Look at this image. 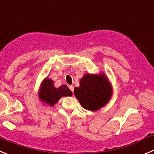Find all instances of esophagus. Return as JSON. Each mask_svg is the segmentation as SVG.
<instances>
[{
	"label": "esophagus",
	"mask_w": 154,
	"mask_h": 154,
	"mask_svg": "<svg viewBox=\"0 0 154 154\" xmlns=\"http://www.w3.org/2000/svg\"><path fill=\"white\" fill-rule=\"evenodd\" d=\"M69 88H70V90H71V91L73 92V91H74V86H73V85H70Z\"/></svg>",
	"instance_id": "1"
}]
</instances>
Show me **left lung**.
<instances>
[{"mask_svg":"<svg viewBox=\"0 0 154 154\" xmlns=\"http://www.w3.org/2000/svg\"><path fill=\"white\" fill-rule=\"evenodd\" d=\"M79 84V86L74 88V94L85 109L91 111L100 110L112 97V85L105 73H86L80 79Z\"/></svg>","mask_w":154,"mask_h":154,"instance_id":"left-lung-1","label":"left lung"}]
</instances>
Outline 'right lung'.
<instances>
[{"instance_id": "1", "label": "right lung", "mask_w": 154, "mask_h": 154, "mask_svg": "<svg viewBox=\"0 0 154 154\" xmlns=\"http://www.w3.org/2000/svg\"><path fill=\"white\" fill-rule=\"evenodd\" d=\"M72 92L63 85L59 88L54 86V82L49 78H45L42 82L39 89V98L43 103L49 106H54L59 100L64 96H72Z\"/></svg>"}]
</instances>
